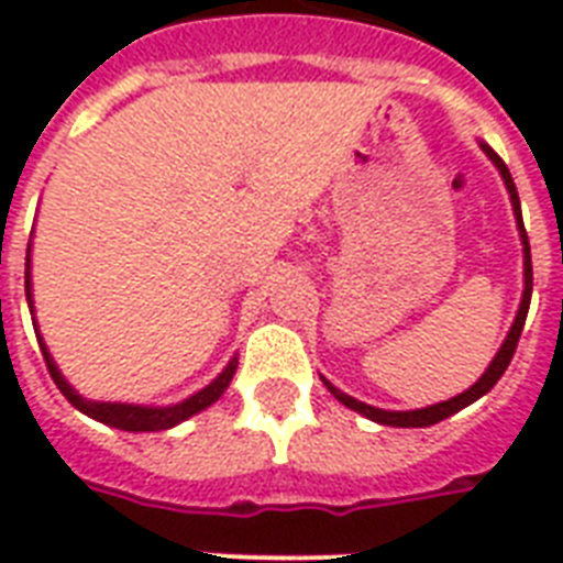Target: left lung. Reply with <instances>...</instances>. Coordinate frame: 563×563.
<instances>
[{
	"instance_id": "left-lung-1",
	"label": "left lung",
	"mask_w": 563,
	"mask_h": 563,
	"mask_svg": "<svg viewBox=\"0 0 563 563\" xmlns=\"http://www.w3.org/2000/svg\"><path fill=\"white\" fill-rule=\"evenodd\" d=\"M479 148L485 154H488V161L497 166V172L503 175V184H506L508 189V198H511V207H515V219H517V230H520V242H523V298H520V309H517L515 316V324H511V330H508L506 342L499 344L497 356L490 360V365L485 368V374L476 379V383L467 388V391L455 394V397H450V400H441L435 402V406H427V409H409V411H391V409H376V406H368V402L356 400V397H351V394H344L342 388H335L330 379H324L327 391L333 394L335 400L344 402L347 409L360 411L362 418L374 420V423H383V427H402V429H411V427H432V423H438V420L450 418V415H455V411H462L464 406H471V402H476L482 397V394H488L494 385H497V379L503 374H506L508 362H511V356H515L517 351V342H520V333H523V324H526V312H529V300H532V251H529V236H526V228H523V216H520V198H517V187L515 180H511V172H508V166L503 163V157H499L494 148H490L488 143H482L479 140Z\"/></svg>"
}]
</instances>
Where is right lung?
I'll return each mask as SVG.
<instances>
[{"mask_svg": "<svg viewBox=\"0 0 563 563\" xmlns=\"http://www.w3.org/2000/svg\"><path fill=\"white\" fill-rule=\"evenodd\" d=\"M25 300H29V312L34 316V295H31V242H29V254H25ZM34 333H37V342H40V351H43V360H46V368L55 379V385L60 388L66 400L73 402L75 409L84 411L87 418L99 420V423H108L113 429H125V432H163V429H172L184 423L187 418L203 411L207 406L219 400L221 394L228 391L230 379L236 374L239 368V356L224 365L216 379L210 385H203L201 391L189 394L187 400L180 402H172V406H140V402H108V400H87L84 394H78L73 385L66 383V376L60 374L57 368V362L52 360V353H48L46 342H43V335H40V327H37V318H34Z\"/></svg>", "mask_w": 563, "mask_h": 563, "instance_id": "add662e5", "label": "right lung"}]
</instances>
